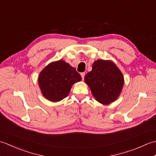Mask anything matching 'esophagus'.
<instances>
[{
  "instance_id": "esophagus-1",
  "label": "esophagus",
  "mask_w": 156,
  "mask_h": 156,
  "mask_svg": "<svg viewBox=\"0 0 156 156\" xmlns=\"http://www.w3.org/2000/svg\"><path fill=\"white\" fill-rule=\"evenodd\" d=\"M80 75H81V76H82V80H84V76H85V73H84V72H82L81 74H80Z\"/></svg>"
}]
</instances>
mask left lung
<instances>
[{"mask_svg":"<svg viewBox=\"0 0 156 156\" xmlns=\"http://www.w3.org/2000/svg\"><path fill=\"white\" fill-rule=\"evenodd\" d=\"M96 100L103 105L115 101L124 84L121 72L113 62L98 59L92 65V71L84 77Z\"/></svg>","mask_w":156,"mask_h":156,"instance_id":"1","label":"left lung"}]
</instances>
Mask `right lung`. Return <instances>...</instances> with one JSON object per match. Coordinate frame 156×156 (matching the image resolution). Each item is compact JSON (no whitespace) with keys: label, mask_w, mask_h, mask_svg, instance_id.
Wrapping results in <instances>:
<instances>
[{"label":"right lung","mask_w":156,"mask_h":156,"mask_svg":"<svg viewBox=\"0 0 156 156\" xmlns=\"http://www.w3.org/2000/svg\"><path fill=\"white\" fill-rule=\"evenodd\" d=\"M82 77L74 68L63 60L52 62L41 72L38 82L43 95L52 102L60 101L68 95L72 86Z\"/></svg>","instance_id":"right-lung-1"}]
</instances>
